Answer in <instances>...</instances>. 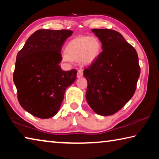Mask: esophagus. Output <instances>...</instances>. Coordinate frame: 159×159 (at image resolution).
Returning a JSON list of instances; mask_svg holds the SVG:
<instances>
[{
  "label": "esophagus",
  "mask_w": 159,
  "mask_h": 159,
  "mask_svg": "<svg viewBox=\"0 0 159 159\" xmlns=\"http://www.w3.org/2000/svg\"><path fill=\"white\" fill-rule=\"evenodd\" d=\"M83 73L82 70H79V71H78V73H77V77L80 78L83 76Z\"/></svg>",
  "instance_id": "esophagus-1"
}]
</instances>
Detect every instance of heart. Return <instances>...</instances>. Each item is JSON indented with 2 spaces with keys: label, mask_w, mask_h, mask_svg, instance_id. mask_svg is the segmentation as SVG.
Instances as JSON below:
<instances>
[{
  "label": "heart",
  "mask_w": 159,
  "mask_h": 159,
  "mask_svg": "<svg viewBox=\"0 0 159 159\" xmlns=\"http://www.w3.org/2000/svg\"><path fill=\"white\" fill-rule=\"evenodd\" d=\"M62 54V60L70 62L79 60L83 66H90L98 60L102 52V43L98 38L79 36L70 41Z\"/></svg>",
  "instance_id": "1"
}]
</instances>
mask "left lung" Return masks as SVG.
Here are the masks:
<instances>
[{
  "instance_id": "8db88e82",
  "label": "left lung",
  "mask_w": 159,
  "mask_h": 159,
  "mask_svg": "<svg viewBox=\"0 0 159 159\" xmlns=\"http://www.w3.org/2000/svg\"><path fill=\"white\" fill-rule=\"evenodd\" d=\"M102 43V52L83 71L88 81L85 98L96 114L110 116L133 96L140 74L138 55L119 32L93 29Z\"/></svg>"
}]
</instances>
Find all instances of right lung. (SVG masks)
Here are the masks:
<instances>
[{
    "label": "right lung",
    "instance_id": "obj_1",
    "mask_svg": "<svg viewBox=\"0 0 159 159\" xmlns=\"http://www.w3.org/2000/svg\"><path fill=\"white\" fill-rule=\"evenodd\" d=\"M70 30L39 29L29 36L17 53L13 80L22 108L34 116L57 114L65 90L76 79L77 71H63L61 50Z\"/></svg>",
    "mask_w": 159,
    "mask_h": 159
}]
</instances>
